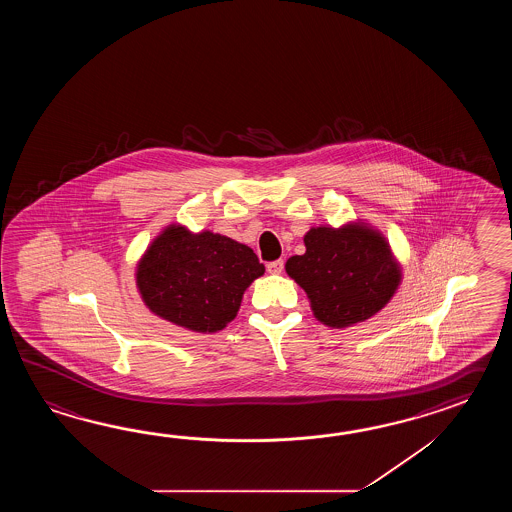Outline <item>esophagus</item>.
<instances>
[{
    "instance_id": "obj_1",
    "label": "esophagus",
    "mask_w": 512,
    "mask_h": 512,
    "mask_svg": "<svg viewBox=\"0 0 512 512\" xmlns=\"http://www.w3.org/2000/svg\"><path fill=\"white\" fill-rule=\"evenodd\" d=\"M267 271L271 274H282L283 271V260H274L267 263Z\"/></svg>"
}]
</instances>
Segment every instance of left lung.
Listing matches in <instances>:
<instances>
[{"label":"left lung","instance_id":"8db88e82","mask_svg":"<svg viewBox=\"0 0 512 512\" xmlns=\"http://www.w3.org/2000/svg\"><path fill=\"white\" fill-rule=\"evenodd\" d=\"M304 243V254L289 258L285 271L326 326L340 329L368 320L392 300L401 283L388 241L366 225L315 227Z\"/></svg>","mask_w":512,"mask_h":512}]
</instances>
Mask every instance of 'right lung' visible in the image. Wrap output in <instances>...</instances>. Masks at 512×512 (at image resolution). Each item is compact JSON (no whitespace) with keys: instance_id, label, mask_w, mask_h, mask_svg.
<instances>
[{"instance_id":"right-lung-1","label":"right lung","mask_w":512,"mask_h":512,"mask_svg":"<svg viewBox=\"0 0 512 512\" xmlns=\"http://www.w3.org/2000/svg\"><path fill=\"white\" fill-rule=\"evenodd\" d=\"M263 272L251 247L170 225L144 252L135 276L152 313L190 331L216 333L236 318L243 293Z\"/></svg>"}]
</instances>
